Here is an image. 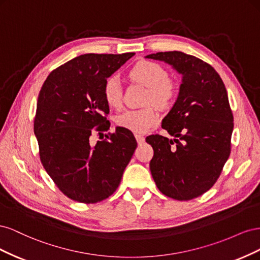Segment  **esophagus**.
I'll return each mask as SVG.
<instances>
[{
    "label": "esophagus",
    "mask_w": 260,
    "mask_h": 260,
    "mask_svg": "<svg viewBox=\"0 0 260 260\" xmlns=\"http://www.w3.org/2000/svg\"><path fill=\"white\" fill-rule=\"evenodd\" d=\"M135 137L137 139V142H138L139 145H142L145 142V138L142 135H139V133H136Z\"/></svg>",
    "instance_id": "34e87169"
}]
</instances>
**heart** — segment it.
Listing matches in <instances>:
<instances>
[{
	"instance_id": "b5f03b06",
	"label": "heart",
	"mask_w": 260,
	"mask_h": 260,
	"mask_svg": "<svg viewBox=\"0 0 260 260\" xmlns=\"http://www.w3.org/2000/svg\"><path fill=\"white\" fill-rule=\"evenodd\" d=\"M129 79L147 88L145 104H155L161 109L170 108L178 99L179 83L168 77L167 70L152 60H140L128 72ZM106 104L119 109L123 103V90L116 77H109L103 86ZM160 116L157 108L149 105L141 109H127L116 117L118 127L137 133H144L158 123Z\"/></svg>"
}]
</instances>
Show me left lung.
I'll return each mask as SVG.
<instances>
[{"instance_id": "8db88e82", "label": "left lung", "mask_w": 260, "mask_h": 260, "mask_svg": "<svg viewBox=\"0 0 260 260\" xmlns=\"http://www.w3.org/2000/svg\"><path fill=\"white\" fill-rule=\"evenodd\" d=\"M174 66L182 84L161 127L174 141L159 135L145 140L154 149L149 162L158 190L168 198L190 201L216 183L231 153L233 114L219 74L206 61L182 52L147 55Z\"/></svg>"}]
</instances>
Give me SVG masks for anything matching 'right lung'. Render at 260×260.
Returning <instances> with one entry per match:
<instances>
[{"mask_svg": "<svg viewBox=\"0 0 260 260\" xmlns=\"http://www.w3.org/2000/svg\"><path fill=\"white\" fill-rule=\"evenodd\" d=\"M135 53L83 54L54 69L38 96L34 131L39 155L54 183L70 200L94 204L109 198L137 148L131 131H107L103 86Z\"/></svg>", "mask_w": 260, "mask_h": 260, "instance_id": "right-lung-1", "label": "right lung"}]
</instances>
